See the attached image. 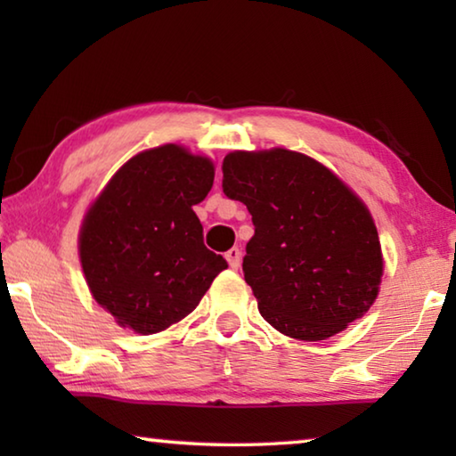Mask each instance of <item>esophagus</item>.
<instances>
[{"label": "esophagus", "mask_w": 456, "mask_h": 456, "mask_svg": "<svg viewBox=\"0 0 456 456\" xmlns=\"http://www.w3.org/2000/svg\"><path fill=\"white\" fill-rule=\"evenodd\" d=\"M225 257L229 261V265L233 267V269H237L239 264H241V249H237V247H233V249H229L225 253Z\"/></svg>", "instance_id": "esophagus-1"}]
</instances>
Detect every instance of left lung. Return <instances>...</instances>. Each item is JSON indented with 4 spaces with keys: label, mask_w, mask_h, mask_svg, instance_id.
Returning <instances> with one entry per match:
<instances>
[{
    "label": "left lung",
    "mask_w": 456,
    "mask_h": 456,
    "mask_svg": "<svg viewBox=\"0 0 456 456\" xmlns=\"http://www.w3.org/2000/svg\"><path fill=\"white\" fill-rule=\"evenodd\" d=\"M221 171L223 192L256 225L243 273L267 323L320 342L370 310L384 275L380 237L364 200L331 168L275 146L229 152Z\"/></svg>",
    "instance_id": "1"
}]
</instances>
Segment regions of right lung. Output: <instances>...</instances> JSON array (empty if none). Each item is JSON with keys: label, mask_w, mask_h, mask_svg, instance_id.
Instances as JSON below:
<instances>
[{"label": "right lung", "mask_w": 456, "mask_h": 456, "mask_svg": "<svg viewBox=\"0 0 456 456\" xmlns=\"http://www.w3.org/2000/svg\"><path fill=\"white\" fill-rule=\"evenodd\" d=\"M213 179L209 157L168 142L128 159L88 205L78 233L84 280L120 328L151 336L176 326L227 269L192 211Z\"/></svg>", "instance_id": "1"}]
</instances>
